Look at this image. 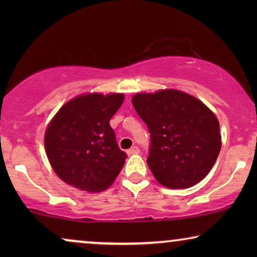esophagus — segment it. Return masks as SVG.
Instances as JSON below:
<instances>
[{"label": "esophagus", "instance_id": "1", "mask_svg": "<svg viewBox=\"0 0 257 257\" xmlns=\"http://www.w3.org/2000/svg\"><path fill=\"white\" fill-rule=\"evenodd\" d=\"M139 152H140V150H139L138 146H133V147H131V149H130V150H127V154H128V156H131V154H138Z\"/></svg>", "mask_w": 257, "mask_h": 257}]
</instances>
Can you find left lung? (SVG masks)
<instances>
[{"label": "left lung", "mask_w": 257, "mask_h": 257, "mask_svg": "<svg viewBox=\"0 0 257 257\" xmlns=\"http://www.w3.org/2000/svg\"><path fill=\"white\" fill-rule=\"evenodd\" d=\"M132 104L151 133L147 165L157 181L171 189L201 181L221 150L215 114L201 100L172 89L137 93Z\"/></svg>", "instance_id": "1"}]
</instances>
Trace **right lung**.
Listing matches in <instances>:
<instances>
[{"mask_svg":"<svg viewBox=\"0 0 257 257\" xmlns=\"http://www.w3.org/2000/svg\"><path fill=\"white\" fill-rule=\"evenodd\" d=\"M122 101V93H86L59 108L45 131L44 146L63 181L100 192L115 180L127 154L118 147L110 120Z\"/></svg>","mask_w":257,"mask_h":257,"instance_id":"right-lung-1","label":"right lung"}]
</instances>
